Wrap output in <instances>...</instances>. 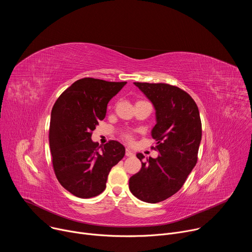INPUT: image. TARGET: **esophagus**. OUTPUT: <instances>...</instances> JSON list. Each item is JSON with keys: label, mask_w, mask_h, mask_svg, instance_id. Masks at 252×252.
Instances as JSON below:
<instances>
[{"label": "esophagus", "mask_w": 252, "mask_h": 252, "mask_svg": "<svg viewBox=\"0 0 252 252\" xmlns=\"http://www.w3.org/2000/svg\"><path fill=\"white\" fill-rule=\"evenodd\" d=\"M126 157H132V156H133V153H132L129 149L126 148Z\"/></svg>", "instance_id": "34e87169"}]
</instances>
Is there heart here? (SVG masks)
Instances as JSON below:
<instances>
[{"mask_svg":"<svg viewBox=\"0 0 252 252\" xmlns=\"http://www.w3.org/2000/svg\"><path fill=\"white\" fill-rule=\"evenodd\" d=\"M125 137L127 138V139H130V138H131V135H130L129 133H126V134H125Z\"/></svg>","mask_w":252,"mask_h":252,"instance_id":"obj_1","label":"heart"}]
</instances>
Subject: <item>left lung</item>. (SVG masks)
<instances>
[{
    "mask_svg": "<svg viewBox=\"0 0 252 252\" xmlns=\"http://www.w3.org/2000/svg\"><path fill=\"white\" fill-rule=\"evenodd\" d=\"M153 103L157 124L152 136L157 140V158L141 162L129 178V190L138 199L160 202L182 189L197 161L201 140L198 107L185 91L167 84L133 83ZM142 161V154H136Z\"/></svg>",
    "mask_w": 252,
    "mask_h": 252,
    "instance_id": "obj_1",
    "label": "left lung"
}]
</instances>
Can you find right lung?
<instances>
[{"label": "right lung", "mask_w": 252, "mask_h": 252, "mask_svg": "<svg viewBox=\"0 0 252 252\" xmlns=\"http://www.w3.org/2000/svg\"><path fill=\"white\" fill-rule=\"evenodd\" d=\"M126 84L84 78L67 88L53 106L49 138L54 170L62 187L77 197L100 194L112 167L125 157L121 142L98 146L92 132Z\"/></svg>", "instance_id": "right-lung-1"}]
</instances>
